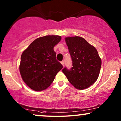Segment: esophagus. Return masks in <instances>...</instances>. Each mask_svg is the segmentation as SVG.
Here are the masks:
<instances>
[{"instance_id": "esophagus-1", "label": "esophagus", "mask_w": 121, "mask_h": 121, "mask_svg": "<svg viewBox=\"0 0 121 121\" xmlns=\"http://www.w3.org/2000/svg\"><path fill=\"white\" fill-rule=\"evenodd\" d=\"M61 64H62V65L64 67V61H62V62H61Z\"/></svg>"}]
</instances>
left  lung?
<instances>
[{"label": "left lung", "mask_w": 121, "mask_h": 121, "mask_svg": "<svg viewBox=\"0 0 121 121\" xmlns=\"http://www.w3.org/2000/svg\"><path fill=\"white\" fill-rule=\"evenodd\" d=\"M72 60L73 67L62 72L76 89L83 90L90 87L98 78L101 59L96 49L79 36L65 39Z\"/></svg>", "instance_id": "left-lung-1"}]
</instances>
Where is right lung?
Masks as SVG:
<instances>
[{
    "instance_id": "right-lung-1",
    "label": "right lung",
    "mask_w": 121,
    "mask_h": 121,
    "mask_svg": "<svg viewBox=\"0 0 121 121\" xmlns=\"http://www.w3.org/2000/svg\"><path fill=\"white\" fill-rule=\"evenodd\" d=\"M61 36L48 35L36 39L21 54L20 72L22 80L35 91L47 89L63 65L56 59L53 48Z\"/></svg>"
}]
</instances>
